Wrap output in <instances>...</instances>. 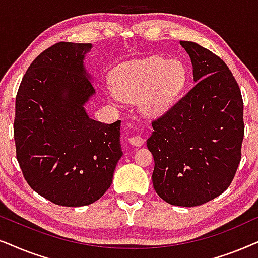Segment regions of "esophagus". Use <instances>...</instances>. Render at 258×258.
I'll use <instances>...</instances> for the list:
<instances>
[{
	"label": "esophagus",
	"mask_w": 258,
	"mask_h": 258,
	"mask_svg": "<svg viewBox=\"0 0 258 258\" xmlns=\"http://www.w3.org/2000/svg\"><path fill=\"white\" fill-rule=\"evenodd\" d=\"M128 142L131 145L139 147V146H143V144L145 140H144V138H142L140 136H135V137H131V138H128Z\"/></svg>",
	"instance_id": "34e87169"
}]
</instances>
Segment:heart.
<instances>
[{"label": "heart", "instance_id": "heart-1", "mask_svg": "<svg viewBox=\"0 0 258 258\" xmlns=\"http://www.w3.org/2000/svg\"><path fill=\"white\" fill-rule=\"evenodd\" d=\"M185 79L179 61L154 56L122 66L115 75V85H108L106 92L113 101H138L143 115L157 118L174 104Z\"/></svg>", "mask_w": 258, "mask_h": 258}]
</instances>
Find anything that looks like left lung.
Instances as JSON below:
<instances>
[{
  "label": "left lung",
  "mask_w": 258,
  "mask_h": 258,
  "mask_svg": "<svg viewBox=\"0 0 258 258\" xmlns=\"http://www.w3.org/2000/svg\"><path fill=\"white\" fill-rule=\"evenodd\" d=\"M195 86L154 120L147 147L154 158L153 187L166 203L197 207L222 195L235 177L244 137L241 89L224 61L180 41Z\"/></svg>",
  "instance_id": "obj_1"
}]
</instances>
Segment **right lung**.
Listing matches in <instances>:
<instances>
[{
	"instance_id": "add662e5",
	"label": "right lung",
	"mask_w": 258,
	"mask_h": 258,
	"mask_svg": "<svg viewBox=\"0 0 258 258\" xmlns=\"http://www.w3.org/2000/svg\"><path fill=\"white\" fill-rule=\"evenodd\" d=\"M91 43L59 42L42 51L23 77L15 101L16 158L29 186L51 203L84 207L112 184L122 156L120 120L91 119L95 94L86 71Z\"/></svg>"
}]
</instances>
